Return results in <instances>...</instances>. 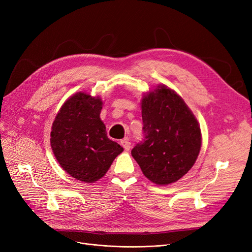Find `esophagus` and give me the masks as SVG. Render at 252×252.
<instances>
[{
  "instance_id": "1",
  "label": "esophagus",
  "mask_w": 252,
  "mask_h": 252,
  "mask_svg": "<svg viewBox=\"0 0 252 252\" xmlns=\"http://www.w3.org/2000/svg\"><path fill=\"white\" fill-rule=\"evenodd\" d=\"M121 145H122V146L125 148V150H126V151H128V150H129V148H130V142L128 141V139H127V138L123 139V140L121 141Z\"/></svg>"
}]
</instances>
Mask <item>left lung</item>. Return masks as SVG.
Segmentation results:
<instances>
[{
	"label": "left lung",
	"instance_id": "1",
	"mask_svg": "<svg viewBox=\"0 0 252 252\" xmlns=\"http://www.w3.org/2000/svg\"><path fill=\"white\" fill-rule=\"evenodd\" d=\"M141 108L145 139L131 156L149 181L166 186L194 165L202 143L200 126L182 97L165 85L146 93Z\"/></svg>",
	"mask_w": 252,
	"mask_h": 252
}]
</instances>
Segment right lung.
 I'll return each instance as SVG.
<instances>
[{"label": "right lung", "instance_id": "right-lung-1", "mask_svg": "<svg viewBox=\"0 0 252 252\" xmlns=\"http://www.w3.org/2000/svg\"><path fill=\"white\" fill-rule=\"evenodd\" d=\"M103 101L78 92L61 106L51 130V148L60 166L72 178L94 183L103 178L121 145L107 137L100 113Z\"/></svg>", "mask_w": 252, "mask_h": 252}]
</instances>
